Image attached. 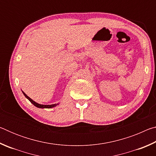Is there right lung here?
Instances as JSON below:
<instances>
[{"label": "right lung", "instance_id": "right-lung-1", "mask_svg": "<svg viewBox=\"0 0 156 156\" xmlns=\"http://www.w3.org/2000/svg\"><path fill=\"white\" fill-rule=\"evenodd\" d=\"M23 94H24V96L30 100V101L32 103L34 106H36V107H38V108H42V109H43V108H52V107H56V105H58V104H54V105H41V104H38L37 103V102H36L35 101H34V100L32 99H31L30 97H29L28 96H27L24 92L23 91Z\"/></svg>", "mask_w": 156, "mask_h": 156}]
</instances>
